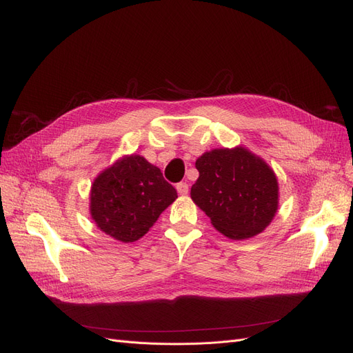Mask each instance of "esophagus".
<instances>
[{"label":"esophagus","instance_id":"obj_1","mask_svg":"<svg viewBox=\"0 0 353 353\" xmlns=\"http://www.w3.org/2000/svg\"><path fill=\"white\" fill-rule=\"evenodd\" d=\"M176 190H178V193L179 194H187L188 193V184L187 183H178L176 184Z\"/></svg>","mask_w":353,"mask_h":353}]
</instances>
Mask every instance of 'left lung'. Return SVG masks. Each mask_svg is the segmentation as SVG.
I'll return each instance as SVG.
<instances>
[{"mask_svg": "<svg viewBox=\"0 0 353 353\" xmlns=\"http://www.w3.org/2000/svg\"><path fill=\"white\" fill-rule=\"evenodd\" d=\"M191 199L223 236L243 240L262 232L279 208V183L270 166L243 147L218 148L196 162Z\"/></svg>", "mask_w": 353, "mask_h": 353, "instance_id": "8db88e82", "label": "left lung"}]
</instances>
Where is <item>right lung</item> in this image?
I'll list each match as a JSON object with an SVG mask.
<instances>
[{
    "label": "right lung",
    "mask_w": 353,
    "mask_h": 353,
    "mask_svg": "<svg viewBox=\"0 0 353 353\" xmlns=\"http://www.w3.org/2000/svg\"><path fill=\"white\" fill-rule=\"evenodd\" d=\"M160 169L141 156H130L105 169L91 188V215L110 237L132 243L153 227L176 199Z\"/></svg>",
    "instance_id": "add662e5"
}]
</instances>
